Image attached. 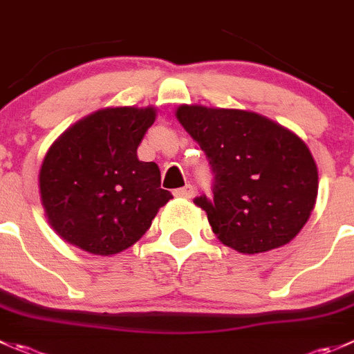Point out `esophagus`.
Segmentation results:
<instances>
[{"instance_id": "1", "label": "esophagus", "mask_w": 354, "mask_h": 354, "mask_svg": "<svg viewBox=\"0 0 354 354\" xmlns=\"http://www.w3.org/2000/svg\"><path fill=\"white\" fill-rule=\"evenodd\" d=\"M176 197H183V198H190L194 195V187L192 185H185L183 188H178V190L173 192Z\"/></svg>"}]
</instances>
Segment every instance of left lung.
<instances>
[{
  "label": "left lung",
  "instance_id": "8db88e82",
  "mask_svg": "<svg viewBox=\"0 0 354 354\" xmlns=\"http://www.w3.org/2000/svg\"><path fill=\"white\" fill-rule=\"evenodd\" d=\"M176 119L214 173L212 201L195 198L226 247L259 254L289 243L317 204L318 167L306 143L257 112L180 105Z\"/></svg>",
  "mask_w": 354,
  "mask_h": 354
}]
</instances>
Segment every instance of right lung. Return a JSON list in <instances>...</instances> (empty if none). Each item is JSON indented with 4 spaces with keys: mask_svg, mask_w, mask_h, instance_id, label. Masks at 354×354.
Wrapping results in <instances>:
<instances>
[{
    "mask_svg": "<svg viewBox=\"0 0 354 354\" xmlns=\"http://www.w3.org/2000/svg\"><path fill=\"white\" fill-rule=\"evenodd\" d=\"M156 107H107L79 119L48 149L39 169L41 205L60 239L97 256L138 242L162 205L156 162L136 156Z\"/></svg>",
    "mask_w": 354,
    "mask_h": 354,
    "instance_id": "add662e5",
    "label": "right lung"
}]
</instances>
